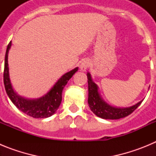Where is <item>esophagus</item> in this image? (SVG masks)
<instances>
[{"label":"esophagus","instance_id":"1","mask_svg":"<svg viewBox=\"0 0 156 156\" xmlns=\"http://www.w3.org/2000/svg\"><path fill=\"white\" fill-rule=\"evenodd\" d=\"M90 62L88 60V59H85V60H83V61L81 62L80 66V70L82 72H85L87 71V69L89 67H90Z\"/></svg>","mask_w":156,"mask_h":156}]
</instances>
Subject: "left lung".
<instances>
[{"mask_svg": "<svg viewBox=\"0 0 156 156\" xmlns=\"http://www.w3.org/2000/svg\"><path fill=\"white\" fill-rule=\"evenodd\" d=\"M88 82V105L90 110L97 116L105 119H119L131 114L141 104L142 101L127 108H116L109 105L101 97L98 87L92 80L89 73L87 74Z\"/></svg>", "mask_w": 156, "mask_h": 156, "instance_id": "left-lung-1", "label": "left lung"}]
</instances>
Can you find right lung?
<instances>
[{"label": "right lung", "instance_id": "obj_1", "mask_svg": "<svg viewBox=\"0 0 156 156\" xmlns=\"http://www.w3.org/2000/svg\"><path fill=\"white\" fill-rule=\"evenodd\" d=\"M12 46V41L7 47L5 58V70H4V84L7 94L15 105L20 111L34 118H48L53 115L62 101V93L71 77L78 70V67L65 73L55 83L46 94L37 99H27L19 96L15 90L11 83L8 69V56L9 49Z\"/></svg>", "mask_w": 156, "mask_h": 156}]
</instances>
